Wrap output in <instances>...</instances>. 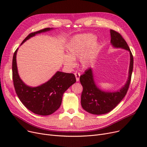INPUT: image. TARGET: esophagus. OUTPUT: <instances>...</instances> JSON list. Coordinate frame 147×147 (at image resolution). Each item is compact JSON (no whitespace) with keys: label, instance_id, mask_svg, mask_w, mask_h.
Returning a JSON list of instances; mask_svg holds the SVG:
<instances>
[{"label":"esophagus","instance_id":"esophagus-1","mask_svg":"<svg viewBox=\"0 0 147 147\" xmlns=\"http://www.w3.org/2000/svg\"><path fill=\"white\" fill-rule=\"evenodd\" d=\"M75 77H76V81L77 82H79V79H80V74L79 73H77L76 72L74 73Z\"/></svg>","mask_w":147,"mask_h":147}]
</instances>
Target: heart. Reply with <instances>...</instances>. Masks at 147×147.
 Returning <instances> with one entry per match:
<instances>
[{
    "label": "heart",
    "mask_w": 147,
    "mask_h": 147,
    "mask_svg": "<svg viewBox=\"0 0 147 147\" xmlns=\"http://www.w3.org/2000/svg\"><path fill=\"white\" fill-rule=\"evenodd\" d=\"M95 37L91 34L74 36L66 48L67 55L63 57L64 64L68 67L74 65V61L79 58L83 68L88 67L93 62L98 52V44L94 42Z\"/></svg>",
    "instance_id": "1"
}]
</instances>
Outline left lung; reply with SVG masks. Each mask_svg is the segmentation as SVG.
<instances>
[{"label": "left lung", "instance_id": "left-lung-1", "mask_svg": "<svg viewBox=\"0 0 147 147\" xmlns=\"http://www.w3.org/2000/svg\"><path fill=\"white\" fill-rule=\"evenodd\" d=\"M111 44L115 48H121L130 53V65L127 80L119 90L115 92L104 91L96 84L94 79L93 71L89 68L80 76V81L83 86L81 95V104L87 112L100 115L109 113L113 110L123 99L128 90L131 80L134 67L132 53L126 42L121 35L113 30H110Z\"/></svg>", "mask_w": 147, "mask_h": 147}]
</instances>
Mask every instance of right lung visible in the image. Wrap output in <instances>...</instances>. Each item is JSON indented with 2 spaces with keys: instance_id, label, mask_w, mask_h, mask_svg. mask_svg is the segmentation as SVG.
<instances>
[{
  "instance_id": "obj_1",
  "label": "right lung",
  "mask_w": 147,
  "mask_h": 147,
  "mask_svg": "<svg viewBox=\"0 0 147 147\" xmlns=\"http://www.w3.org/2000/svg\"><path fill=\"white\" fill-rule=\"evenodd\" d=\"M52 28H46L28 34L21 45L36 34L48 32ZM12 59V78L15 92L21 102L27 109L34 114L48 115L56 111L61 105L64 92L76 82L73 73L57 71L52 78L37 87L27 86L20 79L17 65V53Z\"/></svg>"
}]
</instances>
